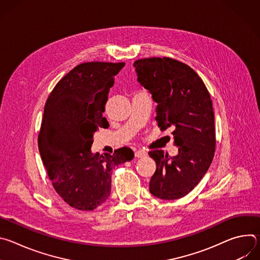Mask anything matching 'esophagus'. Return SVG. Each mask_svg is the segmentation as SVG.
Wrapping results in <instances>:
<instances>
[{
	"label": "esophagus",
	"mask_w": 260,
	"mask_h": 260,
	"mask_svg": "<svg viewBox=\"0 0 260 260\" xmlns=\"http://www.w3.org/2000/svg\"><path fill=\"white\" fill-rule=\"evenodd\" d=\"M135 156L137 158H143V157L147 156V153L145 151H143V150H138V151L135 152Z\"/></svg>",
	"instance_id": "esophagus-1"
}]
</instances>
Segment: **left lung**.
<instances>
[{"label": "left lung", "instance_id": "obj_1", "mask_svg": "<svg viewBox=\"0 0 260 260\" xmlns=\"http://www.w3.org/2000/svg\"><path fill=\"white\" fill-rule=\"evenodd\" d=\"M138 82L157 104L160 129L172 127L178 154L149 152L156 164L149 190L161 200H177L190 192L207 173L215 152L214 112L210 93L187 64L169 57L134 62Z\"/></svg>", "mask_w": 260, "mask_h": 260}]
</instances>
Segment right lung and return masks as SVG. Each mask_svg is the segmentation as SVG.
Returning a JSON list of instances; mask_svg holds the SVG:
<instances>
[{
  "mask_svg": "<svg viewBox=\"0 0 260 260\" xmlns=\"http://www.w3.org/2000/svg\"><path fill=\"white\" fill-rule=\"evenodd\" d=\"M124 62L91 61L78 64L60 79L44 108L38 138L39 151L55 191L71 207L91 211L111 192V175L134 158L129 148L113 155L91 152L93 135L108 127L105 105L114 76Z\"/></svg>",
  "mask_w": 260,
  "mask_h": 260,
  "instance_id": "right-lung-1",
  "label": "right lung"
}]
</instances>
